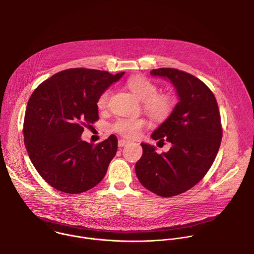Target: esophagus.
Segmentation results:
<instances>
[{
    "instance_id": "obj_1",
    "label": "esophagus",
    "mask_w": 254,
    "mask_h": 254,
    "mask_svg": "<svg viewBox=\"0 0 254 254\" xmlns=\"http://www.w3.org/2000/svg\"><path fill=\"white\" fill-rule=\"evenodd\" d=\"M127 143H128V141H127V140H126V139H123V138L119 139V147H120V148H121V147H125Z\"/></svg>"
}]
</instances>
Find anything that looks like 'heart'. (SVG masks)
Returning <instances> with one entry per match:
<instances>
[{
    "label": "heart",
    "instance_id": "b5f03b06",
    "mask_svg": "<svg viewBox=\"0 0 254 254\" xmlns=\"http://www.w3.org/2000/svg\"><path fill=\"white\" fill-rule=\"evenodd\" d=\"M127 86L131 92L142 100L143 111L155 121H166L173 114L175 108L174 97L167 92H158V85L152 80L135 76L127 81ZM112 89L106 88L101 91L96 99V107L99 111H105L110 107ZM147 122L143 119L119 118L112 124V129L127 138L138 135L140 130L146 127Z\"/></svg>",
    "mask_w": 254,
    "mask_h": 254
}]
</instances>
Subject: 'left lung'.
Instances as JSON below:
<instances>
[{"mask_svg": "<svg viewBox=\"0 0 254 254\" xmlns=\"http://www.w3.org/2000/svg\"><path fill=\"white\" fill-rule=\"evenodd\" d=\"M151 74L169 78L180 101L152 134L172 148L158 154L151 144L140 143L135 174L144 188L167 198L190 190L204 178L220 148L222 125L213 92L199 78L175 68L153 69Z\"/></svg>", "mask_w": 254, "mask_h": 254, "instance_id": "obj_1", "label": "left lung"}]
</instances>
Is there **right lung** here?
<instances>
[{"label":"right lung","instance_id":"add662e5","mask_svg":"<svg viewBox=\"0 0 254 254\" xmlns=\"http://www.w3.org/2000/svg\"><path fill=\"white\" fill-rule=\"evenodd\" d=\"M125 72L70 68L36 88L29 98L23 134L29 158L54 189L79 194L96 186L118 151L111 134L93 144L81 140L84 127L98 121L96 99Z\"/></svg>","mask_w":254,"mask_h":254}]
</instances>
